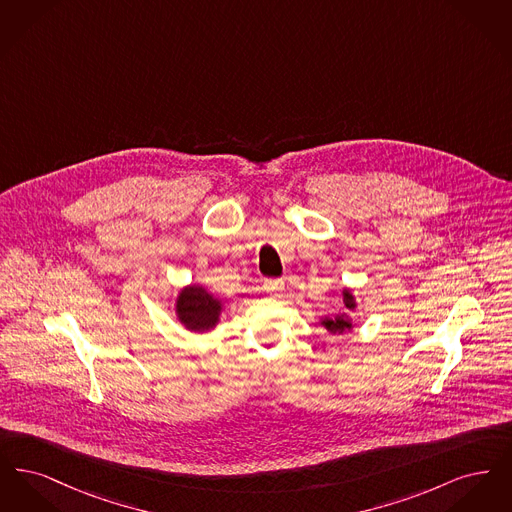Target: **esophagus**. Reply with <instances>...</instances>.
<instances>
[{"label": "esophagus", "mask_w": 512, "mask_h": 512, "mask_svg": "<svg viewBox=\"0 0 512 512\" xmlns=\"http://www.w3.org/2000/svg\"><path fill=\"white\" fill-rule=\"evenodd\" d=\"M265 290L274 297H280L284 292V280H265Z\"/></svg>", "instance_id": "esophagus-1"}]
</instances>
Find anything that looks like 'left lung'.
<instances>
[{"instance_id": "8db88e82", "label": "left lung", "mask_w": 512, "mask_h": 512, "mask_svg": "<svg viewBox=\"0 0 512 512\" xmlns=\"http://www.w3.org/2000/svg\"><path fill=\"white\" fill-rule=\"evenodd\" d=\"M341 295H343V307H345L347 311H355L357 303H355L353 293L345 288V290L341 292ZM320 324H322L330 334H343V332H347V330L353 328V320L347 317V313H340V315H336V317L332 318L324 317L320 320Z\"/></svg>"}]
</instances>
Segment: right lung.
Instances as JSON below:
<instances>
[{
    "label": "right lung",
    "instance_id": "right-lung-1",
    "mask_svg": "<svg viewBox=\"0 0 512 512\" xmlns=\"http://www.w3.org/2000/svg\"><path fill=\"white\" fill-rule=\"evenodd\" d=\"M222 313V301L203 286H186L176 297V317L190 332L213 330Z\"/></svg>",
    "mask_w": 512,
    "mask_h": 512
}]
</instances>
